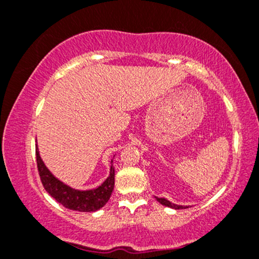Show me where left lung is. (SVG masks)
<instances>
[{
	"label": "left lung",
	"instance_id": "left-lung-1",
	"mask_svg": "<svg viewBox=\"0 0 259 259\" xmlns=\"http://www.w3.org/2000/svg\"><path fill=\"white\" fill-rule=\"evenodd\" d=\"M156 200L159 201L161 205L163 206H167V207H171V208H175V209H182V208H187L184 207V206H178V205H175V203H171L169 201H167L166 199H162V197H156Z\"/></svg>",
	"mask_w": 259,
	"mask_h": 259
}]
</instances>
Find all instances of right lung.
Masks as SVG:
<instances>
[{"mask_svg": "<svg viewBox=\"0 0 259 259\" xmlns=\"http://www.w3.org/2000/svg\"><path fill=\"white\" fill-rule=\"evenodd\" d=\"M36 162L42 185L50 195L64 207L78 212H94L102 208L110 199L115 184V169L111 166L110 176L100 187L93 190L80 191L68 187L54 177L45 166L36 148Z\"/></svg>", "mask_w": 259, "mask_h": 259, "instance_id": "add662e5", "label": "right lung"}]
</instances>
